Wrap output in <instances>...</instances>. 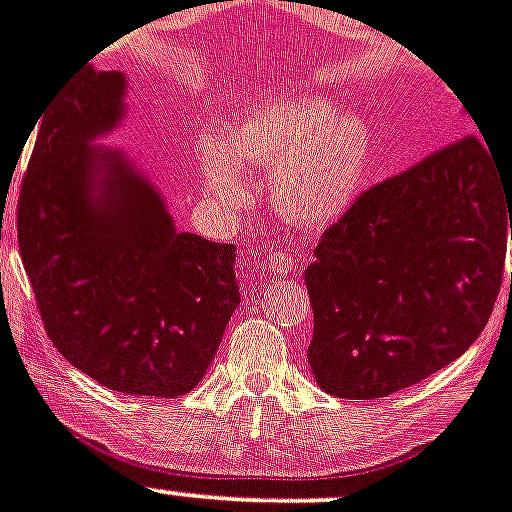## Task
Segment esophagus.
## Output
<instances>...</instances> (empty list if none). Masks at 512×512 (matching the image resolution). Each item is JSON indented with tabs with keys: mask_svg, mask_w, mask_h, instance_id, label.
<instances>
[{
	"mask_svg": "<svg viewBox=\"0 0 512 512\" xmlns=\"http://www.w3.org/2000/svg\"><path fill=\"white\" fill-rule=\"evenodd\" d=\"M269 269H271V274H276V276H291V274H296V269H299V266H296V259L291 256V253L276 251L269 256Z\"/></svg>",
	"mask_w": 512,
	"mask_h": 512,
	"instance_id": "obj_1",
	"label": "esophagus"
}]
</instances>
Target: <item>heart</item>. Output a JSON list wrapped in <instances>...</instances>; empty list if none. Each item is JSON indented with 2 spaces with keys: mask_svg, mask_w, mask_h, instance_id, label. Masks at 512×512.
Instances as JSON below:
<instances>
[{
  "mask_svg": "<svg viewBox=\"0 0 512 512\" xmlns=\"http://www.w3.org/2000/svg\"><path fill=\"white\" fill-rule=\"evenodd\" d=\"M203 186L223 208H246L251 183L243 168L269 170L281 216L324 228L349 213L367 186L374 135L357 113H339L332 97H279L238 115L221 143L198 150Z\"/></svg>",
  "mask_w": 512,
  "mask_h": 512,
  "instance_id": "obj_1",
  "label": "heart"
}]
</instances>
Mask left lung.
<instances>
[{"label":"left lung","instance_id":"8db88e82","mask_svg":"<svg viewBox=\"0 0 512 512\" xmlns=\"http://www.w3.org/2000/svg\"><path fill=\"white\" fill-rule=\"evenodd\" d=\"M508 221L512 238V180L480 135L364 191L304 271L319 387L377 399L455 362L498 299Z\"/></svg>","mask_w":512,"mask_h":512}]
</instances>
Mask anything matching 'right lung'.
<instances>
[{
    "instance_id": "right-lung-1",
    "label": "right lung",
    "mask_w": 512,
    "mask_h": 512,
    "mask_svg": "<svg viewBox=\"0 0 512 512\" xmlns=\"http://www.w3.org/2000/svg\"><path fill=\"white\" fill-rule=\"evenodd\" d=\"M125 75L87 65L40 115L17 203L24 271L57 352L102 387L180 397L236 311V246L173 226L120 150Z\"/></svg>"
}]
</instances>
